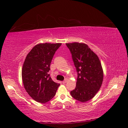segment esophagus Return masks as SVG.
<instances>
[{
  "label": "esophagus",
  "mask_w": 128,
  "mask_h": 128,
  "mask_svg": "<svg viewBox=\"0 0 128 128\" xmlns=\"http://www.w3.org/2000/svg\"><path fill=\"white\" fill-rule=\"evenodd\" d=\"M66 82H67V79H66L64 80V81H63L62 82V84H66Z\"/></svg>",
  "instance_id": "1"
}]
</instances>
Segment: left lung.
<instances>
[{
    "label": "left lung",
    "instance_id": "obj_1",
    "mask_svg": "<svg viewBox=\"0 0 128 128\" xmlns=\"http://www.w3.org/2000/svg\"><path fill=\"white\" fill-rule=\"evenodd\" d=\"M77 72L76 86L71 91L73 98L81 102L92 99L102 84L103 72L96 54L85 43H66Z\"/></svg>",
    "mask_w": 128,
    "mask_h": 128
}]
</instances>
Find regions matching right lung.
<instances>
[{
	"mask_svg": "<svg viewBox=\"0 0 128 128\" xmlns=\"http://www.w3.org/2000/svg\"><path fill=\"white\" fill-rule=\"evenodd\" d=\"M62 43H40L28 54L24 62L22 78L25 89L34 100L45 103L54 98L60 84L48 73L52 59Z\"/></svg>",
	"mask_w": 128,
	"mask_h": 128,
	"instance_id": "obj_1",
	"label": "right lung"
}]
</instances>
